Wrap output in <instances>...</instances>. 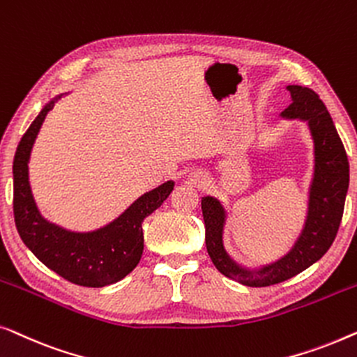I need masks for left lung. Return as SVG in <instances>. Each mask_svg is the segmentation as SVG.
<instances>
[{
  "mask_svg": "<svg viewBox=\"0 0 357 357\" xmlns=\"http://www.w3.org/2000/svg\"><path fill=\"white\" fill-rule=\"evenodd\" d=\"M288 90L293 103L281 113V116L309 121L315 145V172L310 185L307 220L291 252L259 272H248L238 267L223 249L225 210L218 200L202 199L205 244L213 265L225 277L255 288L293 278L324 257L338 233L349 185L348 155L327 107L319 95L307 87L288 85Z\"/></svg>",
  "mask_w": 357,
  "mask_h": 357,
  "instance_id": "obj_1",
  "label": "left lung"
}]
</instances>
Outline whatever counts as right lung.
Listing matches in <instances>:
<instances>
[{
	"mask_svg": "<svg viewBox=\"0 0 357 357\" xmlns=\"http://www.w3.org/2000/svg\"><path fill=\"white\" fill-rule=\"evenodd\" d=\"M54 102L48 103L26 134L14 155V222L24 244L40 262L59 277L87 288L116 283L132 272L144 250L142 222L172 194L173 181L144 194L121 217L93 233H71L42 218L29 185V158L42 123Z\"/></svg>",
	"mask_w": 357,
	"mask_h": 357,
	"instance_id": "right-lung-1",
	"label": "right lung"
}]
</instances>
